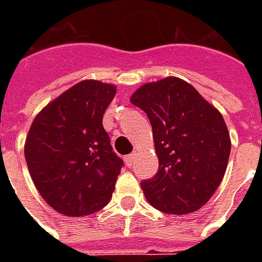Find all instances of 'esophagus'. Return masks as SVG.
I'll use <instances>...</instances> for the list:
<instances>
[{"instance_id": "esophagus-1", "label": "esophagus", "mask_w": 262, "mask_h": 262, "mask_svg": "<svg viewBox=\"0 0 262 262\" xmlns=\"http://www.w3.org/2000/svg\"><path fill=\"white\" fill-rule=\"evenodd\" d=\"M133 160H135V154H129V156H126L125 161H126V164H127V167H132V164H133Z\"/></svg>"}]
</instances>
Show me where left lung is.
Instances as JSON below:
<instances>
[{
  "instance_id": "8db88e82",
  "label": "left lung",
  "mask_w": 262,
  "mask_h": 262,
  "mask_svg": "<svg viewBox=\"0 0 262 262\" xmlns=\"http://www.w3.org/2000/svg\"><path fill=\"white\" fill-rule=\"evenodd\" d=\"M130 102L147 114L159 171L142 182L148 203L164 213L196 212L225 177L230 135L223 116L178 77L147 82Z\"/></svg>"
}]
</instances>
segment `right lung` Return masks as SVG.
Masks as SVG:
<instances>
[{
    "instance_id": "1",
    "label": "right lung",
    "mask_w": 262,
    "mask_h": 262,
    "mask_svg": "<svg viewBox=\"0 0 262 262\" xmlns=\"http://www.w3.org/2000/svg\"><path fill=\"white\" fill-rule=\"evenodd\" d=\"M114 84L82 80L36 115L25 140L32 181L50 208L81 217L106 206L123 161L102 126Z\"/></svg>"
}]
</instances>
